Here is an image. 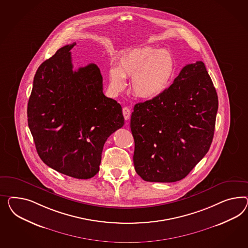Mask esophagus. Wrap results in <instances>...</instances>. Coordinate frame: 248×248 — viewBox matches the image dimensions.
Returning a JSON list of instances; mask_svg holds the SVG:
<instances>
[{
    "instance_id": "obj_1",
    "label": "esophagus",
    "mask_w": 248,
    "mask_h": 248,
    "mask_svg": "<svg viewBox=\"0 0 248 248\" xmlns=\"http://www.w3.org/2000/svg\"><path fill=\"white\" fill-rule=\"evenodd\" d=\"M123 114H124V117L125 120H129L130 118V115H131V111L128 107H124L123 108Z\"/></svg>"
}]
</instances>
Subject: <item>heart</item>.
I'll return each mask as SVG.
<instances>
[{
  "label": "heart",
  "instance_id": "b5f03b06",
  "mask_svg": "<svg viewBox=\"0 0 248 248\" xmlns=\"http://www.w3.org/2000/svg\"><path fill=\"white\" fill-rule=\"evenodd\" d=\"M176 63L172 54L154 47H137L121 57L117 67L109 70V84L114 93L125 87L130 78L131 91L138 98L153 100L163 94L173 78Z\"/></svg>",
  "mask_w": 248,
  "mask_h": 248
}]
</instances>
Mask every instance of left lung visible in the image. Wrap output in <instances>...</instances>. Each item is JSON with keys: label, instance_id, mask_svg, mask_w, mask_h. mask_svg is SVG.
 <instances>
[{"label": "left lung", "instance_id": "8db88e82", "mask_svg": "<svg viewBox=\"0 0 248 248\" xmlns=\"http://www.w3.org/2000/svg\"><path fill=\"white\" fill-rule=\"evenodd\" d=\"M218 99L205 64L181 69L159 97L138 103L131 116L135 171L143 181L175 182L207 154Z\"/></svg>", "mask_w": 248, "mask_h": 248}]
</instances>
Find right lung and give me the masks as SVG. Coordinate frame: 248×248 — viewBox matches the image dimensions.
I'll use <instances>...</instances> for the list:
<instances>
[{
    "label": "right lung",
    "mask_w": 248,
    "mask_h": 248,
    "mask_svg": "<svg viewBox=\"0 0 248 248\" xmlns=\"http://www.w3.org/2000/svg\"><path fill=\"white\" fill-rule=\"evenodd\" d=\"M61 47L35 74L28 124L37 153L48 167L87 180L99 171L104 144L122 127L120 104L103 93L94 63L73 70L71 48Z\"/></svg>",
    "instance_id": "obj_1"
}]
</instances>
